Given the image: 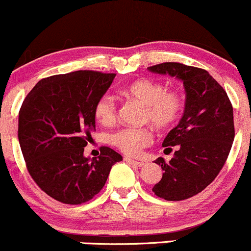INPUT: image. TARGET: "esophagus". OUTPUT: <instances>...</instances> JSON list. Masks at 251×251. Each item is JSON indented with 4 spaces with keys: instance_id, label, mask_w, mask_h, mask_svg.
I'll use <instances>...</instances> for the list:
<instances>
[{
    "instance_id": "esophagus-1",
    "label": "esophagus",
    "mask_w": 251,
    "mask_h": 251,
    "mask_svg": "<svg viewBox=\"0 0 251 251\" xmlns=\"http://www.w3.org/2000/svg\"><path fill=\"white\" fill-rule=\"evenodd\" d=\"M125 161L126 162V163H129V164H131V165H135V167H143V165H144L143 162L135 161V159L129 158V157H125Z\"/></svg>"
}]
</instances>
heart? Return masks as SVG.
<instances>
[{"mask_svg":"<svg viewBox=\"0 0 251 251\" xmlns=\"http://www.w3.org/2000/svg\"><path fill=\"white\" fill-rule=\"evenodd\" d=\"M123 95L144 105L141 121L151 123L159 130H167L177 122L183 110L181 93L175 89H165L159 82L150 78L131 81L121 90ZM94 116L101 125H111L116 121L117 106L108 95H102L94 105ZM110 144L123 153L138 156L153 140L149 126H126L110 135Z\"/></svg>","mask_w":251,"mask_h":251,"instance_id":"b5f03b06","label":"heart"}]
</instances>
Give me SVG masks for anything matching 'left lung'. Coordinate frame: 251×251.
Here are the masks:
<instances>
[{"label": "left lung", "mask_w": 251, "mask_h": 251, "mask_svg": "<svg viewBox=\"0 0 251 251\" xmlns=\"http://www.w3.org/2000/svg\"><path fill=\"white\" fill-rule=\"evenodd\" d=\"M151 72L181 79L186 92L183 116L163 141L165 151H176L169 162L154 163L164 170L153 186L165 201H183L202 192L224 167L234 140L233 107L227 93L205 70L180 63H162Z\"/></svg>", "instance_id": "8db88e82"}]
</instances>
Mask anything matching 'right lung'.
Returning a JSON list of instances; mask_svg holds the SVG:
<instances>
[{
	"label": "right lung",
	"mask_w": 251,
	"mask_h": 251,
	"mask_svg": "<svg viewBox=\"0 0 251 251\" xmlns=\"http://www.w3.org/2000/svg\"><path fill=\"white\" fill-rule=\"evenodd\" d=\"M115 74L75 71L43 78L19 111L18 139L27 172L38 187L65 204L86 203L101 191L122 156L107 146L87 158L84 147L95 129L94 105Z\"/></svg>",
	"instance_id": "add662e5"
}]
</instances>
